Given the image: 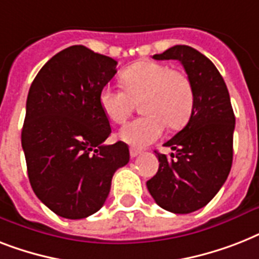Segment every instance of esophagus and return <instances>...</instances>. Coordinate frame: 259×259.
Returning <instances> with one entry per match:
<instances>
[{"label":"esophagus","instance_id":"obj_1","mask_svg":"<svg viewBox=\"0 0 259 259\" xmlns=\"http://www.w3.org/2000/svg\"><path fill=\"white\" fill-rule=\"evenodd\" d=\"M140 154H141V150H138V149H134V148L130 149V157H132V158H134V157H137V155H140Z\"/></svg>","mask_w":259,"mask_h":259}]
</instances>
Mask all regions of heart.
<instances>
[{
	"mask_svg": "<svg viewBox=\"0 0 259 259\" xmlns=\"http://www.w3.org/2000/svg\"><path fill=\"white\" fill-rule=\"evenodd\" d=\"M122 89L104 86L98 104L111 123L121 125L129 118L136 102L145 115L134 119L119 132L126 144L142 148L162 136L165 125L181 129L189 121L194 106L190 78L182 70L166 64L140 61L121 73Z\"/></svg>",
	"mask_w": 259,
	"mask_h": 259,
	"instance_id": "b5f03b06",
	"label": "heart"
}]
</instances>
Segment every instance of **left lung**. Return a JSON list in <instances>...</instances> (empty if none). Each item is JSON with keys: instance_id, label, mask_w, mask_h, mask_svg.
Masks as SVG:
<instances>
[{"instance_id": "1", "label": "left lung", "mask_w": 259, "mask_h": 259, "mask_svg": "<svg viewBox=\"0 0 259 259\" xmlns=\"http://www.w3.org/2000/svg\"><path fill=\"white\" fill-rule=\"evenodd\" d=\"M154 60H178L190 78L194 106L184 129L157 153L158 171L146 182L157 205L176 214L193 213L214 198L233 163L235 117L228 88L214 64L186 45H176Z\"/></svg>"}]
</instances>
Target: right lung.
<instances>
[{"mask_svg":"<svg viewBox=\"0 0 259 259\" xmlns=\"http://www.w3.org/2000/svg\"><path fill=\"white\" fill-rule=\"evenodd\" d=\"M117 61L74 45L52 57L35 75L26 100L21 144L31 189L44 205L68 220L104 206L115 170L129 162L127 145H104L109 119L101 89Z\"/></svg>","mask_w":259,"mask_h":259,"instance_id":"obj_1","label":"right lung"}]
</instances>
